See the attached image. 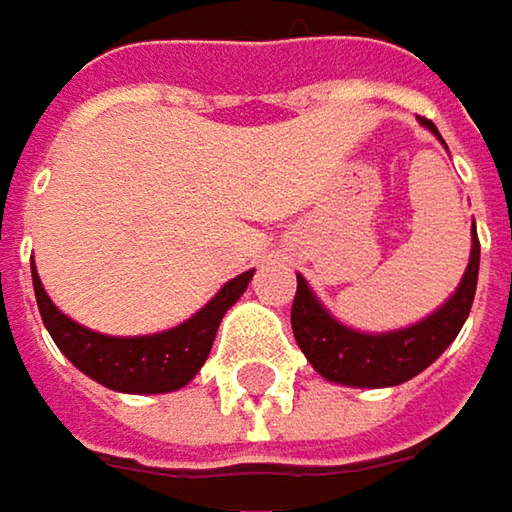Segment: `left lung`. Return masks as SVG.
Here are the masks:
<instances>
[{
    "label": "left lung",
    "mask_w": 512,
    "mask_h": 512,
    "mask_svg": "<svg viewBox=\"0 0 512 512\" xmlns=\"http://www.w3.org/2000/svg\"><path fill=\"white\" fill-rule=\"evenodd\" d=\"M422 125L437 139H443L434 122L422 119ZM478 262L481 244L472 224V253L455 294L420 323L382 335L355 332L341 320H335L311 294L309 282L297 276V294L291 303L294 338L306 352L311 367L329 382L349 387H393L408 382L446 352V347L457 338L460 326L466 323L478 288Z\"/></svg>",
    "instance_id": "8db88e82"
}]
</instances>
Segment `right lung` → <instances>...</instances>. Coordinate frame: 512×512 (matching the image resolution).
Listing matches in <instances>:
<instances>
[{
  "label": "right lung",
  "instance_id": "right-lung-1",
  "mask_svg": "<svg viewBox=\"0 0 512 512\" xmlns=\"http://www.w3.org/2000/svg\"><path fill=\"white\" fill-rule=\"evenodd\" d=\"M31 279H34L40 317L52 341L81 373L119 393H168V390H180L183 384L198 376L203 361L209 358L221 317L244 294L247 282L253 279V271H244L236 279H230L186 323L142 338H113L69 320L49 300L37 268H31Z\"/></svg>",
  "mask_w": 512,
  "mask_h": 512
}]
</instances>
